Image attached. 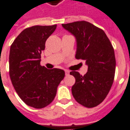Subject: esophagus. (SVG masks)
Returning <instances> with one entry per match:
<instances>
[{"label": "esophagus", "mask_w": 130, "mask_h": 130, "mask_svg": "<svg viewBox=\"0 0 130 130\" xmlns=\"http://www.w3.org/2000/svg\"><path fill=\"white\" fill-rule=\"evenodd\" d=\"M65 74H66V75H69L70 74V72L69 71H65Z\"/></svg>", "instance_id": "1"}]
</instances>
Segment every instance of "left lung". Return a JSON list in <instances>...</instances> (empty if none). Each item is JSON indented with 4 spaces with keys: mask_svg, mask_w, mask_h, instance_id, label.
<instances>
[{
    "mask_svg": "<svg viewBox=\"0 0 130 130\" xmlns=\"http://www.w3.org/2000/svg\"><path fill=\"white\" fill-rule=\"evenodd\" d=\"M76 38L75 58L86 61L88 71L85 75L77 71L72 94L77 102L87 108L96 107L105 100L113 85L116 71L114 50L102 29L81 21L62 24Z\"/></svg>",
    "mask_w": 130,
    "mask_h": 130,
    "instance_id": "8db88e82",
    "label": "left lung"
}]
</instances>
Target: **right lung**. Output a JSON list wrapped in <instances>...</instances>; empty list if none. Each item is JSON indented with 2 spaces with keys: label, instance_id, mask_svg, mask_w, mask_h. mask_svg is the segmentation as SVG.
I'll return each instance as SVG.
<instances>
[{
  "label": "right lung",
  "instance_id": "obj_1",
  "mask_svg": "<svg viewBox=\"0 0 130 130\" xmlns=\"http://www.w3.org/2000/svg\"><path fill=\"white\" fill-rule=\"evenodd\" d=\"M57 25H34L23 30L10 47L9 73L12 85L28 106L41 109L53 101L65 76L59 69L41 66V54Z\"/></svg>",
  "mask_w": 130,
  "mask_h": 130
}]
</instances>
